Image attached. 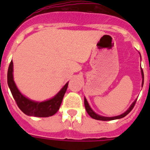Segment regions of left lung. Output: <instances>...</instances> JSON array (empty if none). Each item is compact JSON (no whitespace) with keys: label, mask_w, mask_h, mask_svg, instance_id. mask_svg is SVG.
Here are the masks:
<instances>
[{"label":"left lung","mask_w":150,"mask_h":150,"mask_svg":"<svg viewBox=\"0 0 150 150\" xmlns=\"http://www.w3.org/2000/svg\"><path fill=\"white\" fill-rule=\"evenodd\" d=\"M141 56V55H140ZM141 74H142V87L143 86V82H144V75H143V71L142 69L141 68ZM136 100L137 99L134 101V102L131 104V106L128 107V109L126 110L125 112H124L123 114H120V115H117V116H115V117H104V116H101V115H99L97 114L96 113L92 110V108L90 107L89 106V103L87 101L86 98L85 97L84 98V104H85V107H86V110L87 113L89 114V116L91 117L93 119H96V120H100V121H112V120H116V119H120V118H122L124 117H125L127 114H128L129 113L131 112V110L133 109V107L135 106V102H136Z\"/></svg>","instance_id":"8db88e82"}]
</instances>
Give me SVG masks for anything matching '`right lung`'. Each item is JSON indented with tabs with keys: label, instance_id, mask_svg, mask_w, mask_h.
Returning <instances> with one entry per match:
<instances>
[{
	"label": "right lung",
	"instance_id": "right-lung-1",
	"mask_svg": "<svg viewBox=\"0 0 150 150\" xmlns=\"http://www.w3.org/2000/svg\"><path fill=\"white\" fill-rule=\"evenodd\" d=\"M8 85L18 107L25 114L28 116L47 117L53 116L59 110L68 88V82L54 97L42 102L34 101L27 98L18 89L13 77V62L11 61L8 67Z\"/></svg>",
	"mask_w": 150,
	"mask_h": 150
}]
</instances>
